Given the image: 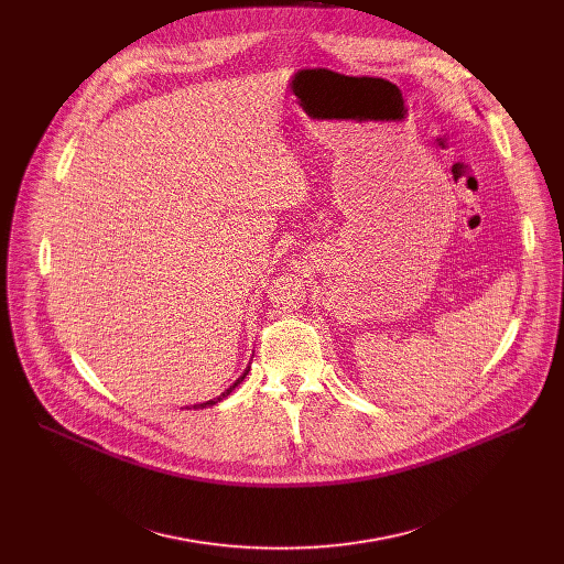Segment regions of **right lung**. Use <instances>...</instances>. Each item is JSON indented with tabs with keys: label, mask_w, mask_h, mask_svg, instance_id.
Wrapping results in <instances>:
<instances>
[{
	"label": "right lung",
	"mask_w": 564,
	"mask_h": 564,
	"mask_svg": "<svg viewBox=\"0 0 564 564\" xmlns=\"http://www.w3.org/2000/svg\"><path fill=\"white\" fill-rule=\"evenodd\" d=\"M248 372H250V366L246 368V372H243V375H240V377H238V379H236V381H234V383H231V386H229V388H227L225 392H220L218 397H214V399H209V401H203V404H194V409L198 411V409H207V406H214V404H218V401H223V399H225V397H227V394H229V392H231V390H234V388H236V386H238L240 381H243V379L248 377ZM187 411H192V409L187 406Z\"/></svg>",
	"instance_id": "1"
}]
</instances>
